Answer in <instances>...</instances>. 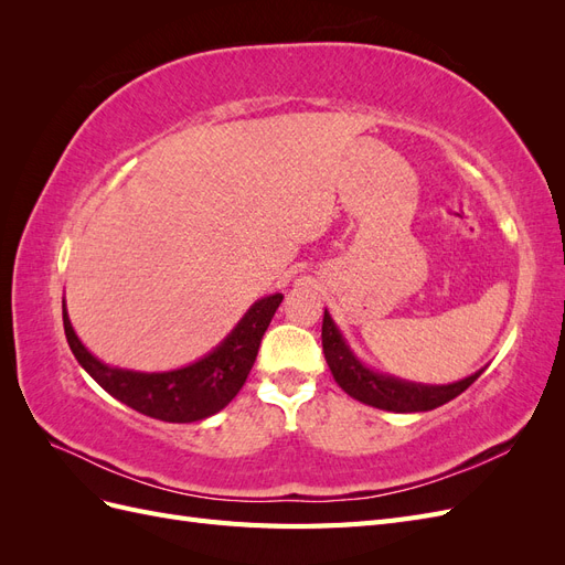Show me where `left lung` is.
Here are the masks:
<instances>
[{
    "instance_id": "8db88e82",
    "label": "left lung",
    "mask_w": 565,
    "mask_h": 565,
    "mask_svg": "<svg viewBox=\"0 0 565 565\" xmlns=\"http://www.w3.org/2000/svg\"><path fill=\"white\" fill-rule=\"evenodd\" d=\"M322 353L324 361L330 365L334 382L344 388L351 398L372 407L388 409V413H426V409L446 405L448 401L457 398L461 391H467L486 372L483 367L469 374L467 380H459L452 384H419L393 377V374H382L367 367L361 358L351 351L349 341L337 328V322L332 320L328 309H324L322 318Z\"/></svg>"
}]
</instances>
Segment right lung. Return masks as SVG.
Masks as SVG:
<instances>
[{
  "instance_id": "right-lung-1",
  "label": "right lung",
  "mask_w": 565,
  "mask_h": 565,
  "mask_svg": "<svg viewBox=\"0 0 565 565\" xmlns=\"http://www.w3.org/2000/svg\"><path fill=\"white\" fill-rule=\"evenodd\" d=\"M282 295L256 299L231 334L200 361L169 372H136L106 365L82 344L67 318L63 301V328L77 363L113 398L134 407L136 413L162 422H200L224 409L243 388L259 353L262 337L276 316Z\"/></svg>"
}]
</instances>
